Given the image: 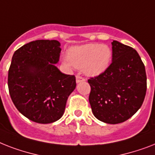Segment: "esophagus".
<instances>
[{
  "label": "esophagus",
  "instance_id": "34e87169",
  "mask_svg": "<svg viewBox=\"0 0 155 155\" xmlns=\"http://www.w3.org/2000/svg\"><path fill=\"white\" fill-rule=\"evenodd\" d=\"M85 81V79L84 78H83L82 76H80V75H76V83H80V82H84Z\"/></svg>",
  "mask_w": 155,
  "mask_h": 155
}]
</instances>
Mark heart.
<instances>
[{
    "mask_svg": "<svg viewBox=\"0 0 155 155\" xmlns=\"http://www.w3.org/2000/svg\"><path fill=\"white\" fill-rule=\"evenodd\" d=\"M112 51L107 45L96 43L75 46L68 51L66 66L83 69L84 73L91 76L100 75L109 67Z\"/></svg>",
    "mask_w": 155,
    "mask_h": 155,
    "instance_id": "1",
    "label": "heart"
}]
</instances>
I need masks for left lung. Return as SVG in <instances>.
Returning <instances> with one entry per match:
<instances>
[{"instance_id": "obj_1", "label": "left lung", "mask_w": 155, "mask_h": 155, "mask_svg": "<svg viewBox=\"0 0 155 155\" xmlns=\"http://www.w3.org/2000/svg\"><path fill=\"white\" fill-rule=\"evenodd\" d=\"M112 62L91 78L89 103L96 119L109 124L123 123L143 104L147 92L144 64L133 48L113 41Z\"/></svg>"}]
</instances>
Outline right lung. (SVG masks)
Listing matches in <instances>:
<instances>
[{
	"label": "right lung",
	"mask_w": 155,
	"mask_h": 155,
	"mask_svg": "<svg viewBox=\"0 0 155 155\" xmlns=\"http://www.w3.org/2000/svg\"><path fill=\"white\" fill-rule=\"evenodd\" d=\"M60 43L38 40L23 45L13 54L8 86L16 109L35 123H51L64 114L68 98L75 88V75L56 67Z\"/></svg>",
	"instance_id": "right-lung-1"
}]
</instances>
